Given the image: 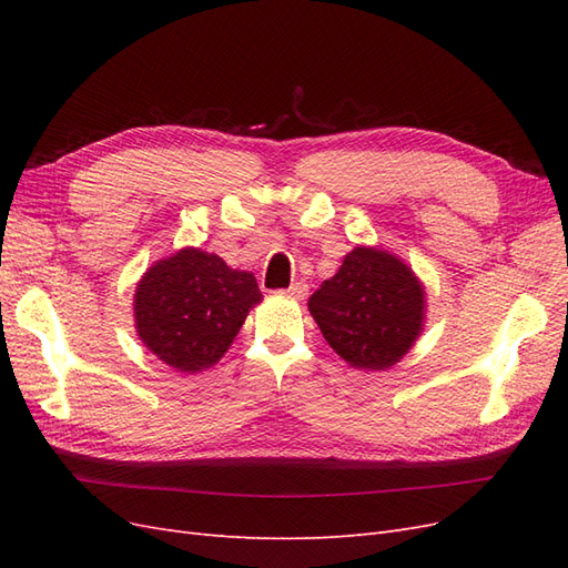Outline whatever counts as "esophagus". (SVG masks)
<instances>
[{
  "instance_id": "obj_1",
  "label": "esophagus",
  "mask_w": 568,
  "mask_h": 568,
  "mask_svg": "<svg viewBox=\"0 0 568 568\" xmlns=\"http://www.w3.org/2000/svg\"><path fill=\"white\" fill-rule=\"evenodd\" d=\"M280 294L286 296V298H298V301H303V298L307 296V284H305V282H294L288 288H282Z\"/></svg>"
}]
</instances>
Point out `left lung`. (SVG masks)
<instances>
[{
    "label": "left lung",
    "mask_w": 568,
    "mask_h": 568,
    "mask_svg": "<svg viewBox=\"0 0 568 568\" xmlns=\"http://www.w3.org/2000/svg\"><path fill=\"white\" fill-rule=\"evenodd\" d=\"M424 286L398 255L355 246L307 301L326 343L355 369H388L424 326Z\"/></svg>",
    "instance_id": "left-lung-1"
}]
</instances>
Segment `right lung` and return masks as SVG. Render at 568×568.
I'll return each instance as SVG.
<instances>
[{
  "instance_id": "add662e5",
  "label": "right lung",
  "mask_w": 568,
  "mask_h": 568,
  "mask_svg": "<svg viewBox=\"0 0 568 568\" xmlns=\"http://www.w3.org/2000/svg\"><path fill=\"white\" fill-rule=\"evenodd\" d=\"M251 272L220 255L182 248L153 263L134 291V329L144 346L178 372L213 367L227 353L255 303Z\"/></svg>"
}]
</instances>
